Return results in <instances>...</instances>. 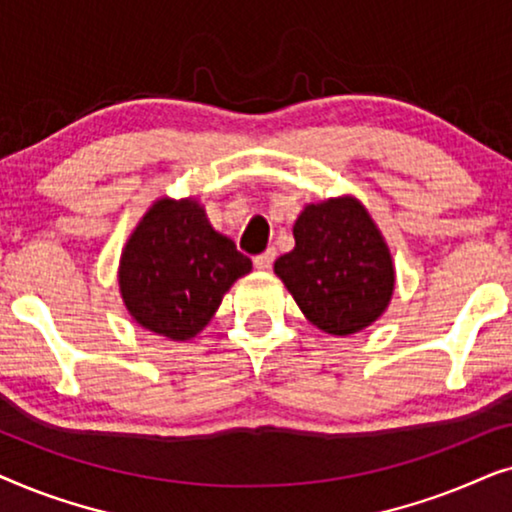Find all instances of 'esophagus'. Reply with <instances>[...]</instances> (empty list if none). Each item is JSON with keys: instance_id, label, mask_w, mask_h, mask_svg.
<instances>
[{"instance_id": "1", "label": "esophagus", "mask_w": 512, "mask_h": 512, "mask_svg": "<svg viewBox=\"0 0 512 512\" xmlns=\"http://www.w3.org/2000/svg\"><path fill=\"white\" fill-rule=\"evenodd\" d=\"M275 256H277L275 249H265L263 254H258L254 258V265L258 270H270V265H272V261H275Z\"/></svg>"}]
</instances>
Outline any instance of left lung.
<instances>
[{"instance_id":"8db88e82","label":"left lung","mask_w":512,"mask_h":512,"mask_svg":"<svg viewBox=\"0 0 512 512\" xmlns=\"http://www.w3.org/2000/svg\"><path fill=\"white\" fill-rule=\"evenodd\" d=\"M293 247L275 261V275L305 319L331 335L368 328L396 289L389 244L354 195L310 202L293 223Z\"/></svg>"}]
</instances>
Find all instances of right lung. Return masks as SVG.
I'll use <instances>...</instances> for the list:
<instances>
[{"label":"right lung","mask_w":512,"mask_h":512,"mask_svg":"<svg viewBox=\"0 0 512 512\" xmlns=\"http://www.w3.org/2000/svg\"><path fill=\"white\" fill-rule=\"evenodd\" d=\"M251 261L207 219L195 198H158L125 242L118 291L125 310L146 331L184 342L219 310Z\"/></svg>","instance_id":"obj_1"}]
</instances>
